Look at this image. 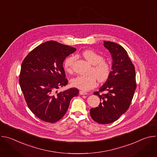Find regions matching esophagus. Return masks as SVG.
<instances>
[{
    "mask_svg": "<svg viewBox=\"0 0 157 157\" xmlns=\"http://www.w3.org/2000/svg\"><path fill=\"white\" fill-rule=\"evenodd\" d=\"M79 94H80L81 95H86V94H87V93L86 92H84V91H79Z\"/></svg>",
    "mask_w": 157,
    "mask_h": 157,
    "instance_id": "esophagus-1",
    "label": "esophagus"
}]
</instances>
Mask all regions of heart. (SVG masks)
Instances as JSON below:
<instances>
[{"mask_svg":"<svg viewBox=\"0 0 157 157\" xmlns=\"http://www.w3.org/2000/svg\"><path fill=\"white\" fill-rule=\"evenodd\" d=\"M82 56L87 62L92 64L89 74L87 76H78L71 80V84L83 91H89L94 87L97 84V79L99 82L105 81L111 73V66L110 63L104 60L103 56L96 52L91 50H85L82 53ZM75 57L71 56L67 58L64 61V68L65 71L71 73Z\"/></svg>","mask_w":157,"mask_h":157,"instance_id":"b5f03b06","label":"heart"}]
</instances>
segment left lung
<instances>
[{
	"label": "left lung",
	"instance_id": "8db88e82",
	"mask_svg": "<svg viewBox=\"0 0 157 157\" xmlns=\"http://www.w3.org/2000/svg\"><path fill=\"white\" fill-rule=\"evenodd\" d=\"M104 46L113 57V70L99 90L94 93L100 98V104L90 110L92 119L101 124L113 123L125 113L137 87L135 67L127 51L114 42L104 41Z\"/></svg>",
	"mask_w": 157,
	"mask_h": 157
}]
</instances>
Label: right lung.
<instances>
[{
    "instance_id": "obj_1",
    "label": "right lung",
    "mask_w": 157,
    "mask_h": 157,
    "mask_svg": "<svg viewBox=\"0 0 157 157\" xmlns=\"http://www.w3.org/2000/svg\"><path fill=\"white\" fill-rule=\"evenodd\" d=\"M76 48L55 41L43 43L32 50L21 63L19 84L27 105L41 121L54 123L66 114L77 88L58 93L68 84L63 63Z\"/></svg>"
}]
</instances>
